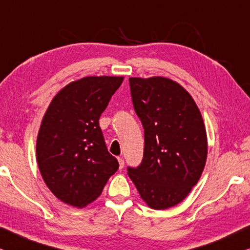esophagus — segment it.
<instances>
[{
	"instance_id": "obj_1",
	"label": "esophagus",
	"mask_w": 250,
	"mask_h": 250,
	"mask_svg": "<svg viewBox=\"0 0 250 250\" xmlns=\"http://www.w3.org/2000/svg\"><path fill=\"white\" fill-rule=\"evenodd\" d=\"M118 161H119L120 169H122L123 167H125V160H123V158H121V156H120V158H118Z\"/></svg>"
}]
</instances>
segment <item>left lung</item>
<instances>
[{
  "label": "left lung",
  "mask_w": 250,
  "mask_h": 250,
  "mask_svg": "<svg viewBox=\"0 0 250 250\" xmlns=\"http://www.w3.org/2000/svg\"><path fill=\"white\" fill-rule=\"evenodd\" d=\"M136 114L144 127V156L129 177L156 210L174 207L191 192L207 160V132L200 109L179 83L162 76L130 78Z\"/></svg>",
  "instance_id": "8db88e82"
}]
</instances>
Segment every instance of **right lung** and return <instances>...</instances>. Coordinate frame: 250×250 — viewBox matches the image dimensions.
<instances>
[{"mask_svg":"<svg viewBox=\"0 0 250 250\" xmlns=\"http://www.w3.org/2000/svg\"><path fill=\"white\" fill-rule=\"evenodd\" d=\"M123 76H86L52 98L36 139L42 178L56 198L83 208L95 201L119 169L109 154L99 118Z\"/></svg>","mask_w":250,"mask_h":250,"instance_id":"right-lung-1","label":"right lung"}]
</instances>
